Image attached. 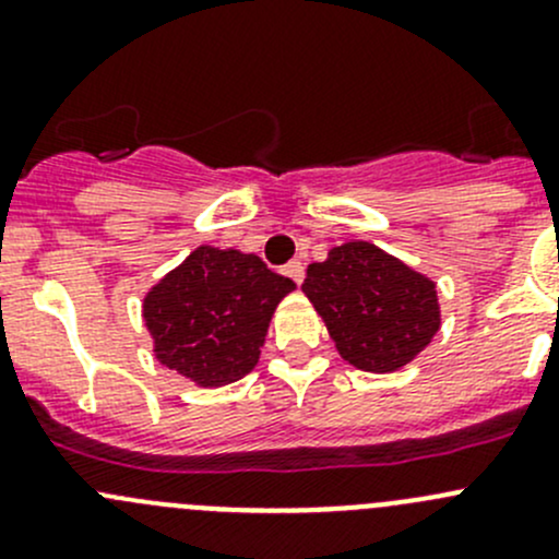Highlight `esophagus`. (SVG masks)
I'll list each match as a JSON object with an SVG mask.
<instances>
[{"mask_svg": "<svg viewBox=\"0 0 559 559\" xmlns=\"http://www.w3.org/2000/svg\"><path fill=\"white\" fill-rule=\"evenodd\" d=\"M284 273L289 275L295 284H302V278H306V264H302L300 259H292V262L284 267Z\"/></svg>", "mask_w": 559, "mask_h": 559, "instance_id": "34e87169", "label": "esophagus"}]
</instances>
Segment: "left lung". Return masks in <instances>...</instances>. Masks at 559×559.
Here are the masks:
<instances>
[{"label":"left lung","mask_w":559,"mask_h":559,"mask_svg":"<svg viewBox=\"0 0 559 559\" xmlns=\"http://www.w3.org/2000/svg\"><path fill=\"white\" fill-rule=\"evenodd\" d=\"M302 292L324 319L341 357L373 373L403 368L441 326L436 284L359 240L308 264Z\"/></svg>","instance_id":"left-lung-1"}]
</instances>
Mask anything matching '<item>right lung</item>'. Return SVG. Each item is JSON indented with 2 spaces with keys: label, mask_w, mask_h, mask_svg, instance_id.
Masks as SVG:
<instances>
[{
  "label": "right lung",
  "mask_w": 559,
  "mask_h": 559,
  "mask_svg": "<svg viewBox=\"0 0 559 559\" xmlns=\"http://www.w3.org/2000/svg\"><path fill=\"white\" fill-rule=\"evenodd\" d=\"M292 289L295 281L253 253L200 246L145 297L156 359L200 386L243 379L257 365L270 316Z\"/></svg>",
  "instance_id": "add662e5"
}]
</instances>
